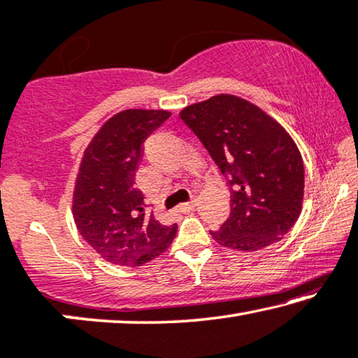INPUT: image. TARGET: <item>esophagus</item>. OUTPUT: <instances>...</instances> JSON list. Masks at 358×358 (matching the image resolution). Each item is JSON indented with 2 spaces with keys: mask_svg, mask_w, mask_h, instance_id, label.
<instances>
[{
  "mask_svg": "<svg viewBox=\"0 0 358 358\" xmlns=\"http://www.w3.org/2000/svg\"><path fill=\"white\" fill-rule=\"evenodd\" d=\"M194 207H196V201H189V202H183V204H180L177 207V210L180 213H188V212L193 210Z\"/></svg>",
  "mask_w": 358,
  "mask_h": 358,
  "instance_id": "obj_1",
  "label": "esophagus"
}]
</instances>
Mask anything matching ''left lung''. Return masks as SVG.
Segmentation results:
<instances>
[{
  "label": "left lung",
  "mask_w": 358,
  "mask_h": 358,
  "mask_svg": "<svg viewBox=\"0 0 358 358\" xmlns=\"http://www.w3.org/2000/svg\"><path fill=\"white\" fill-rule=\"evenodd\" d=\"M180 119L230 186V217L220 230L210 231L212 238L249 252L280 241L297 222L303 199V162L285 128L233 94L188 106Z\"/></svg>",
  "instance_id": "1"
}]
</instances>
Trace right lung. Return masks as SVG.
I'll return each mask as SVG.
<instances>
[{"label": "right lung", "instance_id": "right-lung-1", "mask_svg": "<svg viewBox=\"0 0 358 358\" xmlns=\"http://www.w3.org/2000/svg\"><path fill=\"white\" fill-rule=\"evenodd\" d=\"M169 117L167 110H122L85 151L73 218L85 241L110 264L140 266L167 250L177 234V223L161 225L135 188L143 143Z\"/></svg>", "mask_w": 358, "mask_h": 358}]
</instances>
